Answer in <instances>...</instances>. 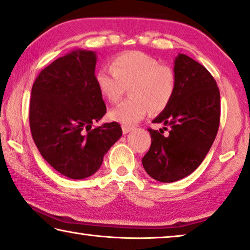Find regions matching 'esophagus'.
<instances>
[{"label": "esophagus", "instance_id": "34e87169", "mask_svg": "<svg viewBox=\"0 0 250 250\" xmlns=\"http://www.w3.org/2000/svg\"><path fill=\"white\" fill-rule=\"evenodd\" d=\"M133 128H132V126H130V125H122V132H124L125 134V133H128V132H130V131H131V130H132Z\"/></svg>", "mask_w": 250, "mask_h": 250}]
</instances>
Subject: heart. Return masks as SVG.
<instances>
[{
	"label": "heart",
	"instance_id": "heart-1",
	"mask_svg": "<svg viewBox=\"0 0 250 250\" xmlns=\"http://www.w3.org/2000/svg\"><path fill=\"white\" fill-rule=\"evenodd\" d=\"M102 97L116 102L125 86L132 98L110 110L111 120L122 125H134L144 119L150 108L154 112L167 106L176 91V75L158 59L141 51H126L111 60L110 69L99 70L94 77Z\"/></svg>",
	"mask_w": 250,
	"mask_h": 250
}]
</instances>
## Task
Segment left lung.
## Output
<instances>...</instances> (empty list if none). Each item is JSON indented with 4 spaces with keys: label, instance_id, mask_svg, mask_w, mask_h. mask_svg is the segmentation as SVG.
<instances>
[{
    "label": "left lung",
    "instance_id": "8db88e82",
    "mask_svg": "<svg viewBox=\"0 0 250 250\" xmlns=\"http://www.w3.org/2000/svg\"><path fill=\"white\" fill-rule=\"evenodd\" d=\"M173 72L175 94L152 121L169 126V134L164 136L162 129H148L151 146L142 158L146 173L161 182L180 180L199 167L211 148L220 122V93L209 71L180 53Z\"/></svg>",
    "mask_w": 250,
    "mask_h": 250
}]
</instances>
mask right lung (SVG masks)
Listing matches in <instances>:
<instances>
[{
  "mask_svg": "<svg viewBox=\"0 0 250 250\" xmlns=\"http://www.w3.org/2000/svg\"><path fill=\"white\" fill-rule=\"evenodd\" d=\"M97 54L75 50L53 61L35 79L30 128L41 156L70 179H84L101 167L122 136L118 122L92 128L106 112L94 81Z\"/></svg>",
  "mask_w": 250,
  "mask_h": 250,
  "instance_id": "add662e5",
  "label": "right lung"
}]
</instances>
